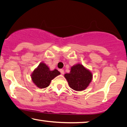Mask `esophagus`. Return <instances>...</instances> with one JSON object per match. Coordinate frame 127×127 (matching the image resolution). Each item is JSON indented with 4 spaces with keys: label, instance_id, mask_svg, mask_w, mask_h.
I'll use <instances>...</instances> for the list:
<instances>
[{
    "label": "esophagus",
    "instance_id": "esophagus-1",
    "mask_svg": "<svg viewBox=\"0 0 127 127\" xmlns=\"http://www.w3.org/2000/svg\"><path fill=\"white\" fill-rule=\"evenodd\" d=\"M60 73H62V74H64V70L63 69H60Z\"/></svg>",
    "mask_w": 127,
    "mask_h": 127
}]
</instances>
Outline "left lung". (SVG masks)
Wrapping results in <instances>:
<instances>
[{"mask_svg": "<svg viewBox=\"0 0 127 127\" xmlns=\"http://www.w3.org/2000/svg\"><path fill=\"white\" fill-rule=\"evenodd\" d=\"M64 77L70 88L76 91H82L89 86L93 75L90 70L79 63L72 66L70 72L65 73Z\"/></svg>", "mask_w": 127, "mask_h": 127, "instance_id": "obj_1", "label": "left lung"}]
</instances>
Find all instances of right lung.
Wrapping results in <instances>:
<instances>
[{
    "mask_svg": "<svg viewBox=\"0 0 127 127\" xmlns=\"http://www.w3.org/2000/svg\"><path fill=\"white\" fill-rule=\"evenodd\" d=\"M60 74V72L57 69H55L51 71L46 64L41 62L33 70L31 77L34 84L37 87L42 89L49 86L52 79Z\"/></svg>",
    "mask_w": 127,
    "mask_h": 127,
    "instance_id": "1",
    "label": "right lung"
}]
</instances>
